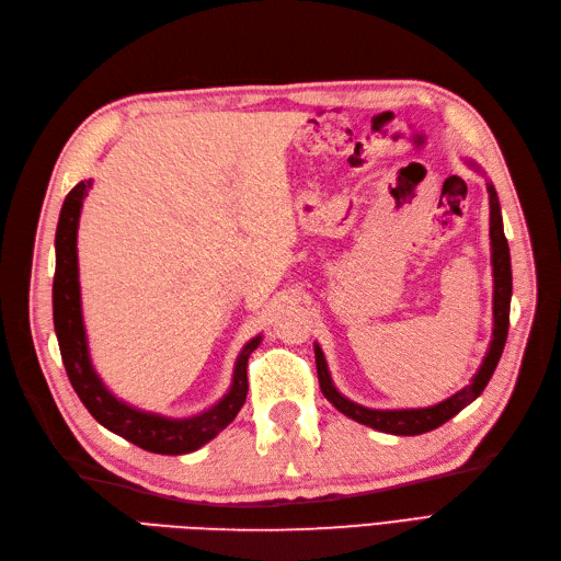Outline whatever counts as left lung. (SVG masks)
I'll use <instances>...</instances> for the list:
<instances>
[{
	"label": "left lung",
	"instance_id": "1",
	"mask_svg": "<svg viewBox=\"0 0 561 561\" xmlns=\"http://www.w3.org/2000/svg\"><path fill=\"white\" fill-rule=\"evenodd\" d=\"M472 168H478L472 161H468ZM489 192V236H491V266H494V336H491L489 351L478 369V375L472 381L454 393L451 398L443 400L433 407H421V410H369L358 402H351L344 398L332 383V377L328 371L325 355H322L320 346L313 344L316 351V367H318V381L320 390L339 412L346 414L348 419L363 423L381 433L390 435H421L435 431L443 426L451 416L468 407L474 398H480L484 386L489 383L491 375L501 360V353L507 339V325H511V297H513V271H511V250H507V241L503 233V219H501V206L494 184H486Z\"/></svg>",
	"mask_w": 561,
	"mask_h": 561
}]
</instances>
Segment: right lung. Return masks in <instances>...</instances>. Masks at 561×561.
Returning <instances> with one entry per match:
<instances>
[{"label":"right lung","instance_id":"1","mask_svg":"<svg viewBox=\"0 0 561 561\" xmlns=\"http://www.w3.org/2000/svg\"><path fill=\"white\" fill-rule=\"evenodd\" d=\"M93 180L79 182L65 196L58 229H56V276H54V325L62 365L79 400L91 412V416L128 443L154 454H190L203 447L241 412L248 396V358L260 346L262 336H254L243 346L233 367V379L229 393L213 404L208 412L190 419H165L135 410V407L114 398L103 379L93 369L87 330L81 316L79 293V262H77V229L83 198L89 196Z\"/></svg>","mask_w":561,"mask_h":561}]
</instances>
